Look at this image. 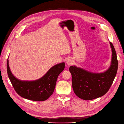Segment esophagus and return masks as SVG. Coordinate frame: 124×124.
Masks as SVG:
<instances>
[{
  "label": "esophagus",
  "instance_id": "esophagus-1",
  "mask_svg": "<svg viewBox=\"0 0 124 124\" xmlns=\"http://www.w3.org/2000/svg\"><path fill=\"white\" fill-rule=\"evenodd\" d=\"M67 63L68 65H71L73 63V61L72 59H68V61H67Z\"/></svg>",
  "mask_w": 124,
  "mask_h": 124
}]
</instances>
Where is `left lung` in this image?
<instances>
[{"instance_id": "1", "label": "left lung", "mask_w": 124, "mask_h": 124, "mask_svg": "<svg viewBox=\"0 0 124 124\" xmlns=\"http://www.w3.org/2000/svg\"><path fill=\"white\" fill-rule=\"evenodd\" d=\"M110 43L112 52L111 64L105 72L92 73L75 66L70 67L73 91L80 98L90 100L99 98L106 94L113 83L117 71L118 61L113 45Z\"/></svg>"}]
</instances>
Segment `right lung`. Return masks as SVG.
<instances>
[{"instance_id": "right-lung-1", "label": "right lung", "mask_w": 124, "mask_h": 124, "mask_svg": "<svg viewBox=\"0 0 124 124\" xmlns=\"http://www.w3.org/2000/svg\"><path fill=\"white\" fill-rule=\"evenodd\" d=\"M65 63L52 67L40 79L33 81L18 80L11 73L9 60L7 62L8 77L16 92L22 97L28 100L42 101L47 100L53 93L59 74L65 69Z\"/></svg>"}]
</instances>
